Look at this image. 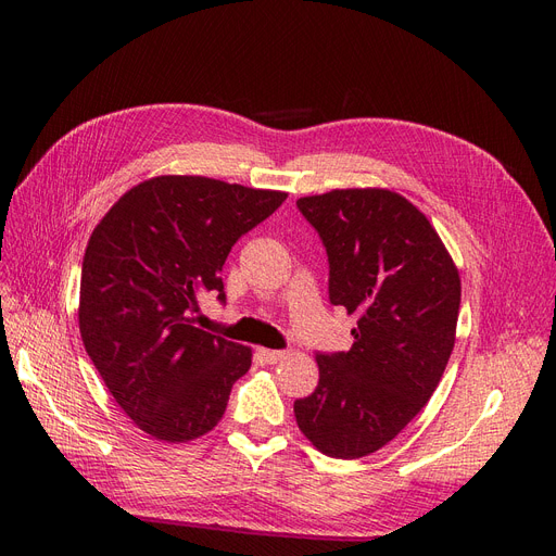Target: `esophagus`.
<instances>
[{"label": "esophagus", "mask_w": 556, "mask_h": 556, "mask_svg": "<svg viewBox=\"0 0 556 556\" xmlns=\"http://www.w3.org/2000/svg\"><path fill=\"white\" fill-rule=\"evenodd\" d=\"M257 352H260V357H262L266 364H278V362H282L285 357H288V352H282V350H268V348H260Z\"/></svg>", "instance_id": "34e87169"}]
</instances>
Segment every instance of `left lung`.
<instances>
[{"label":"left lung","instance_id":"left-lung-1","mask_svg":"<svg viewBox=\"0 0 556 556\" xmlns=\"http://www.w3.org/2000/svg\"><path fill=\"white\" fill-rule=\"evenodd\" d=\"M329 255V299L357 319L348 352L317 355L319 382L294 401L327 457L359 459L406 429L439 387L457 339L459 268L429 217L384 188L301 197Z\"/></svg>","mask_w":556,"mask_h":556}]
</instances>
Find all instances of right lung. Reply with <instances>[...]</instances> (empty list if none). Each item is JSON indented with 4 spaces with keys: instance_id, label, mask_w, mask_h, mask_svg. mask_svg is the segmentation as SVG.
I'll return each instance as SVG.
<instances>
[{
    "instance_id": "right-lung-1",
    "label": "right lung",
    "mask_w": 556,
    "mask_h": 556,
    "mask_svg": "<svg viewBox=\"0 0 556 556\" xmlns=\"http://www.w3.org/2000/svg\"><path fill=\"white\" fill-rule=\"evenodd\" d=\"M285 199L206 176H155L94 227L80 274V339L117 406L153 439H201L248 374L252 350L194 327L192 313L201 294L225 301L231 245Z\"/></svg>"
}]
</instances>
